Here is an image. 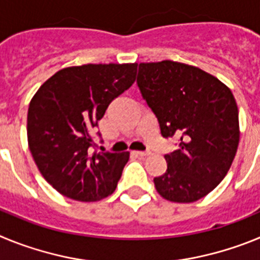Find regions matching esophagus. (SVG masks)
<instances>
[{
  "instance_id": "34e87169",
  "label": "esophagus",
  "mask_w": 260,
  "mask_h": 260,
  "mask_svg": "<svg viewBox=\"0 0 260 260\" xmlns=\"http://www.w3.org/2000/svg\"><path fill=\"white\" fill-rule=\"evenodd\" d=\"M135 153H137L138 156H142V157H144V156H150L151 155L150 151H135Z\"/></svg>"
}]
</instances>
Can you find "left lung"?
<instances>
[{
	"instance_id": "obj_1",
	"label": "left lung",
	"mask_w": 260,
	"mask_h": 260,
	"mask_svg": "<svg viewBox=\"0 0 260 260\" xmlns=\"http://www.w3.org/2000/svg\"><path fill=\"white\" fill-rule=\"evenodd\" d=\"M138 88L164 138H178L165 155V173L153 178L167 201L191 203L222 181L240 142L234 96L217 78L174 61L139 63Z\"/></svg>"
}]
</instances>
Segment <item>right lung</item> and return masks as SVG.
<instances>
[{
    "label": "right lung",
    "instance_id": "1",
    "mask_svg": "<svg viewBox=\"0 0 260 260\" xmlns=\"http://www.w3.org/2000/svg\"><path fill=\"white\" fill-rule=\"evenodd\" d=\"M137 63L82 65L59 70L39 88L27 114L29 151L48 183L79 202L116 190L128 152H95L93 135L112 100L130 88ZM102 138L100 133H95Z\"/></svg>",
    "mask_w": 260,
    "mask_h": 260
}]
</instances>
